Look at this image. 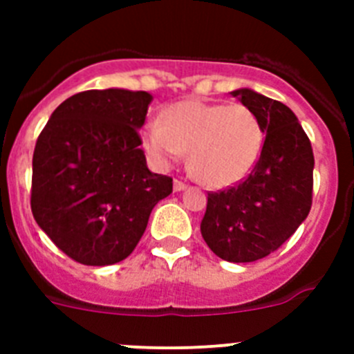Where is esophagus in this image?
<instances>
[{"mask_svg":"<svg viewBox=\"0 0 354 354\" xmlns=\"http://www.w3.org/2000/svg\"><path fill=\"white\" fill-rule=\"evenodd\" d=\"M186 187H187V186L183 183V180H179V179H175V180H174V192H184Z\"/></svg>","mask_w":354,"mask_h":354,"instance_id":"obj_1","label":"esophagus"}]
</instances>
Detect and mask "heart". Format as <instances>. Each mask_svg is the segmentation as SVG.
I'll return each mask as SVG.
<instances>
[{
  "mask_svg": "<svg viewBox=\"0 0 354 354\" xmlns=\"http://www.w3.org/2000/svg\"><path fill=\"white\" fill-rule=\"evenodd\" d=\"M143 145L159 165L187 150V168L209 187L239 183L257 165L264 131L257 115L243 104L186 99L165 111V120H149Z\"/></svg>",
  "mask_w": 354,
  "mask_h": 354,
  "instance_id": "1",
  "label": "heart"
}]
</instances>
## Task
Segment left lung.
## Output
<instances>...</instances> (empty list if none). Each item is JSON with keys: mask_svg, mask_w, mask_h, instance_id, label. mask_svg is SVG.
<instances>
[{"mask_svg": "<svg viewBox=\"0 0 354 354\" xmlns=\"http://www.w3.org/2000/svg\"><path fill=\"white\" fill-rule=\"evenodd\" d=\"M257 115L266 134L252 174L209 193L200 225L209 248L228 262L268 257L296 232L312 205L314 152L292 109L250 88L230 92Z\"/></svg>", "mask_w": 354, "mask_h": 354, "instance_id": "1", "label": "left lung"}]
</instances>
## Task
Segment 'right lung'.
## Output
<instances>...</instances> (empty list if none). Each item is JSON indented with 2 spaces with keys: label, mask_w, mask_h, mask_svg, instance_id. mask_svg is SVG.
I'll use <instances>...</instances> for the list:
<instances>
[{
  "label": "right lung",
  "mask_w": 354,
  "mask_h": 354,
  "mask_svg": "<svg viewBox=\"0 0 354 354\" xmlns=\"http://www.w3.org/2000/svg\"><path fill=\"white\" fill-rule=\"evenodd\" d=\"M149 92L86 90L53 111L37 140L31 212L68 257L84 266L129 257L171 179L152 174L138 129Z\"/></svg>",
  "instance_id": "1"
}]
</instances>
